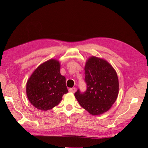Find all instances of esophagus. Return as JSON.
I'll return each mask as SVG.
<instances>
[{
	"label": "esophagus",
	"mask_w": 148,
	"mask_h": 148,
	"mask_svg": "<svg viewBox=\"0 0 148 148\" xmlns=\"http://www.w3.org/2000/svg\"><path fill=\"white\" fill-rule=\"evenodd\" d=\"M76 90H77V89H76V88H70V89H69V92H73V93L75 92Z\"/></svg>",
	"instance_id": "34e87169"
}]
</instances>
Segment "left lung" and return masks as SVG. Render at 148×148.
Masks as SVG:
<instances>
[{"instance_id": "obj_1", "label": "left lung", "mask_w": 148, "mask_h": 148, "mask_svg": "<svg viewBox=\"0 0 148 148\" xmlns=\"http://www.w3.org/2000/svg\"><path fill=\"white\" fill-rule=\"evenodd\" d=\"M87 89L82 93L78 89L75 96L79 105L92 115H101L109 110L119 95L117 74L107 60L91 56L84 66Z\"/></svg>"}]
</instances>
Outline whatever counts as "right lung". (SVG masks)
I'll return each mask as SVG.
<instances>
[{
	"mask_svg": "<svg viewBox=\"0 0 148 148\" xmlns=\"http://www.w3.org/2000/svg\"><path fill=\"white\" fill-rule=\"evenodd\" d=\"M59 60L52 59L39 65L26 83V95L36 108L46 111L57 106L69 92Z\"/></svg>",
	"mask_w": 148,
	"mask_h": 148,
	"instance_id": "add662e5",
	"label": "right lung"
}]
</instances>
